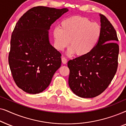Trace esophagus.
I'll use <instances>...</instances> for the list:
<instances>
[{"label": "esophagus", "instance_id": "esophagus-1", "mask_svg": "<svg viewBox=\"0 0 126 126\" xmlns=\"http://www.w3.org/2000/svg\"><path fill=\"white\" fill-rule=\"evenodd\" d=\"M61 60H62V63H63V64H66V63H67L66 58H65V57H62Z\"/></svg>", "mask_w": 126, "mask_h": 126}]
</instances>
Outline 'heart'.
I'll return each mask as SVG.
<instances>
[{
    "label": "heart",
    "instance_id": "b5f03b06",
    "mask_svg": "<svg viewBox=\"0 0 126 126\" xmlns=\"http://www.w3.org/2000/svg\"><path fill=\"white\" fill-rule=\"evenodd\" d=\"M101 34L99 24L80 16L65 19L60 23V27H55L52 32L54 45L57 50H63L69 44L68 54L76 53L78 57L90 54L97 46Z\"/></svg>",
    "mask_w": 126,
    "mask_h": 126
}]
</instances>
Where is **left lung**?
Returning <instances> with one entry per match:
<instances>
[{
	"instance_id": "left-lung-1",
	"label": "left lung",
	"mask_w": 126,
	"mask_h": 126,
	"mask_svg": "<svg viewBox=\"0 0 126 126\" xmlns=\"http://www.w3.org/2000/svg\"><path fill=\"white\" fill-rule=\"evenodd\" d=\"M100 38L94 49L87 56L69 60L68 83L79 97L92 98L107 89L116 73L119 48L116 30L104 15L100 14Z\"/></svg>"
}]
</instances>
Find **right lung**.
I'll list each match as a JSON object with an SVG mask.
<instances>
[{
  "instance_id": "obj_1",
  "label": "right lung",
  "mask_w": 126,
  "mask_h": 126,
  "mask_svg": "<svg viewBox=\"0 0 126 126\" xmlns=\"http://www.w3.org/2000/svg\"><path fill=\"white\" fill-rule=\"evenodd\" d=\"M68 11L44 6L31 8L17 22L11 35L8 63L14 80L25 92L45 90L61 65V54L50 44L51 25Z\"/></svg>"
}]
</instances>
